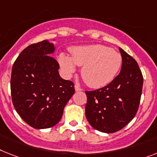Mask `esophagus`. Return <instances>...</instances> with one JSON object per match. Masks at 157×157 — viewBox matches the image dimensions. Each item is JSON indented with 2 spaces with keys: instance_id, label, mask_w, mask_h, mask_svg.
I'll list each match as a JSON object with an SVG mask.
<instances>
[{
  "instance_id": "obj_1",
  "label": "esophagus",
  "mask_w": 157,
  "mask_h": 157,
  "mask_svg": "<svg viewBox=\"0 0 157 157\" xmlns=\"http://www.w3.org/2000/svg\"><path fill=\"white\" fill-rule=\"evenodd\" d=\"M75 91H80V90H82V88L78 85H75Z\"/></svg>"
}]
</instances>
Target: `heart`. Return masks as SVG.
<instances>
[{"label":"heart","mask_w":157,"mask_h":157,"mask_svg":"<svg viewBox=\"0 0 157 157\" xmlns=\"http://www.w3.org/2000/svg\"><path fill=\"white\" fill-rule=\"evenodd\" d=\"M71 58L65 54L58 56V63L67 77L76 71V65L82 67L81 75L91 87H101L111 82L122 64L120 54L103 45L77 46L71 50Z\"/></svg>","instance_id":"obj_1"}]
</instances>
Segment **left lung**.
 I'll return each instance as SVG.
<instances>
[{"label":"left lung","instance_id":"8db88e82","mask_svg":"<svg viewBox=\"0 0 157 157\" xmlns=\"http://www.w3.org/2000/svg\"><path fill=\"white\" fill-rule=\"evenodd\" d=\"M120 51V73L107 86L85 91L86 120L92 128L105 133L121 130L132 120L142 94L144 78L138 63L121 48Z\"/></svg>","mask_w":157,"mask_h":157}]
</instances>
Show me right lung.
I'll use <instances>...</instances> for the list:
<instances>
[{"label": "right lung", "instance_id": "right-lung-1", "mask_svg": "<svg viewBox=\"0 0 157 157\" xmlns=\"http://www.w3.org/2000/svg\"><path fill=\"white\" fill-rule=\"evenodd\" d=\"M55 47L47 40L27 46L14 62L10 88L14 108L25 122L36 129L52 128L75 94V84L58 73L52 57Z\"/></svg>", "mask_w": 157, "mask_h": 157}]
</instances>
